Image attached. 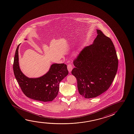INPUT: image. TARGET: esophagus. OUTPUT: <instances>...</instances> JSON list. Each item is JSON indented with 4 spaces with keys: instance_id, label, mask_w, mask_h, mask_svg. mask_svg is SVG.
I'll return each instance as SVG.
<instances>
[{
    "instance_id": "esophagus-1",
    "label": "esophagus",
    "mask_w": 134,
    "mask_h": 134,
    "mask_svg": "<svg viewBox=\"0 0 134 134\" xmlns=\"http://www.w3.org/2000/svg\"><path fill=\"white\" fill-rule=\"evenodd\" d=\"M67 68H68V71L69 72H70L72 71V69H73V67H72V65L71 64H69L67 66Z\"/></svg>"
}]
</instances>
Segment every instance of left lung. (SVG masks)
Wrapping results in <instances>:
<instances>
[{
    "instance_id": "8db88e82",
    "label": "left lung",
    "mask_w": 134,
    "mask_h": 134,
    "mask_svg": "<svg viewBox=\"0 0 134 134\" xmlns=\"http://www.w3.org/2000/svg\"><path fill=\"white\" fill-rule=\"evenodd\" d=\"M91 45L85 47L73 62L71 74L76 78L79 94L94 98L109 88L118 71V60L110 38L97 30Z\"/></svg>"
}]
</instances>
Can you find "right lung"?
Here are the masks:
<instances>
[{
  "instance_id": "right-lung-1",
  "label": "right lung",
  "mask_w": 134,
  "mask_h": 134,
  "mask_svg": "<svg viewBox=\"0 0 134 134\" xmlns=\"http://www.w3.org/2000/svg\"><path fill=\"white\" fill-rule=\"evenodd\" d=\"M27 40V39H25ZM19 44L15 52L13 71L19 85L26 97L42 101H52L58 96L59 83L68 74L64 64H53L45 74L37 78H29L21 71L19 65Z\"/></svg>"
}]
</instances>
